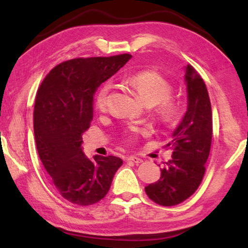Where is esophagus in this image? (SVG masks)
Masks as SVG:
<instances>
[{"label":"esophagus","mask_w":248,"mask_h":248,"mask_svg":"<svg viewBox=\"0 0 248 248\" xmlns=\"http://www.w3.org/2000/svg\"><path fill=\"white\" fill-rule=\"evenodd\" d=\"M128 161L129 162H133V163H135V164H140V163L143 162V160L140 159V157H138V156H134V155L129 156L128 157Z\"/></svg>","instance_id":"obj_1"}]
</instances>
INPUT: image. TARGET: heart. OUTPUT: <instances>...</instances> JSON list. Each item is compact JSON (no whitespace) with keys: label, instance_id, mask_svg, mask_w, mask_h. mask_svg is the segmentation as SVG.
<instances>
[{"label":"heart","instance_id":"heart-1","mask_svg":"<svg viewBox=\"0 0 248 248\" xmlns=\"http://www.w3.org/2000/svg\"><path fill=\"white\" fill-rule=\"evenodd\" d=\"M129 84L138 93L140 99L147 107H155L159 104L156 113L160 118L168 121L175 117L177 105L168 98L171 94V86L166 78L155 71H140L129 78ZM110 84L108 82L99 89L96 97V108L100 112H104L108 105V93ZM149 128L131 127L127 135L130 139H135L140 134H147Z\"/></svg>","mask_w":248,"mask_h":248}]
</instances>
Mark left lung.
Here are the masks:
<instances>
[{
    "instance_id": "left-lung-1",
    "label": "left lung",
    "mask_w": 248,
    "mask_h": 248,
    "mask_svg": "<svg viewBox=\"0 0 248 248\" xmlns=\"http://www.w3.org/2000/svg\"><path fill=\"white\" fill-rule=\"evenodd\" d=\"M187 108L166 147L173 149L171 160L161 168V177L145 187L155 202L176 205L195 193L205 171L212 141V109L203 80L191 65L186 66Z\"/></svg>"
}]
</instances>
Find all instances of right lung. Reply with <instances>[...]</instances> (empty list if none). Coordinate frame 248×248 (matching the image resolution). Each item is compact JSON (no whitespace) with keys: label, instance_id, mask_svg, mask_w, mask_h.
Returning a JSON list of instances; mask_svg holds the SVG:
<instances>
[{"label":"right lung","instance_id":"1","mask_svg":"<svg viewBox=\"0 0 248 248\" xmlns=\"http://www.w3.org/2000/svg\"><path fill=\"white\" fill-rule=\"evenodd\" d=\"M132 55L75 59L45 78L34 108V134L41 162L57 191L68 202L91 205L108 194L120 157L82 151V134L91 127L93 94Z\"/></svg>","mask_w":248,"mask_h":248}]
</instances>
